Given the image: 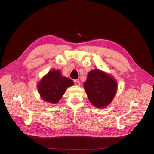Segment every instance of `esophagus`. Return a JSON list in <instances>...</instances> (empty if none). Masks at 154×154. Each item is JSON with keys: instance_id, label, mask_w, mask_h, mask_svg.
<instances>
[{"instance_id": "esophagus-1", "label": "esophagus", "mask_w": 154, "mask_h": 154, "mask_svg": "<svg viewBox=\"0 0 154 154\" xmlns=\"http://www.w3.org/2000/svg\"><path fill=\"white\" fill-rule=\"evenodd\" d=\"M74 84H75L77 86H80V82H79L78 80H74Z\"/></svg>"}]
</instances>
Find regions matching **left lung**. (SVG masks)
<instances>
[{
  "label": "left lung",
  "mask_w": 154,
  "mask_h": 154,
  "mask_svg": "<svg viewBox=\"0 0 154 154\" xmlns=\"http://www.w3.org/2000/svg\"><path fill=\"white\" fill-rule=\"evenodd\" d=\"M83 85L88 100L97 108L108 105L112 101L117 91L116 81L99 69L88 72Z\"/></svg>",
  "instance_id": "8db88e82"
}]
</instances>
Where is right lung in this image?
I'll return each mask as SVG.
<instances>
[{
  "mask_svg": "<svg viewBox=\"0 0 154 154\" xmlns=\"http://www.w3.org/2000/svg\"><path fill=\"white\" fill-rule=\"evenodd\" d=\"M73 83L71 79L62 76L58 70H53L42 79L38 85V90L42 99L51 103H57L67 88Z\"/></svg>",
  "mask_w": 154,
  "mask_h": 154,
  "instance_id": "1",
  "label": "right lung"
}]
</instances>
